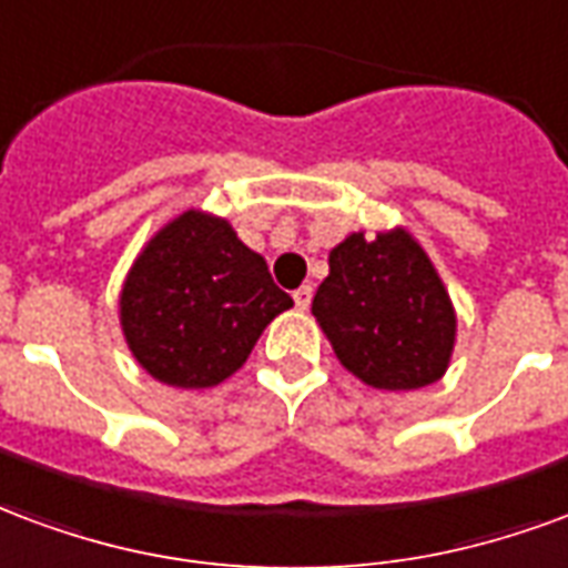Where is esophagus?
Listing matches in <instances>:
<instances>
[{
	"mask_svg": "<svg viewBox=\"0 0 568 568\" xmlns=\"http://www.w3.org/2000/svg\"><path fill=\"white\" fill-rule=\"evenodd\" d=\"M312 296H314L312 284H302L300 290H293V302H296V308H300V312H308V305H312Z\"/></svg>",
	"mask_w": 568,
	"mask_h": 568,
	"instance_id": "obj_1",
	"label": "esophagus"
}]
</instances>
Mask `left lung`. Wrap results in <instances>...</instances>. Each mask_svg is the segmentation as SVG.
Masks as SVG:
<instances>
[{
  "label": "left lung",
  "mask_w": 568,
  "mask_h": 568,
  "mask_svg": "<svg viewBox=\"0 0 568 568\" xmlns=\"http://www.w3.org/2000/svg\"><path fill=\"white\" fill-rule=\"evenodd\" d=\"M347 372L378 390H417L445 375L457 317L445 284L405 233H354L329 251L312 302Z\"/></svg>",
  "instance_id": "obj_1"
}]
</instances>
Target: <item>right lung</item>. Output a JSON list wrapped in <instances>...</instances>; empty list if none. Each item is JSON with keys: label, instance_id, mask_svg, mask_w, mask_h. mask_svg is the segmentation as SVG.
Returning a JSON list of instances; mask_svg holds the SVG:
<instances>
[{"label": "right lung", "instance_id": "right-lung-1", "mask_svg": "<svg viewBox=\"0 0 568 568\" xmlns=\"http://www.w3.org/2000/svg\"><path fill=\"white\" fill-rule=\"evenodd\" d=\"M293 300L233 226L184 211L144 247L120 293L132 357L169 387H214L242 369L260 333Z\"/></svg>", "mask_w": 568, "mask_h": 568}]
</instances>
